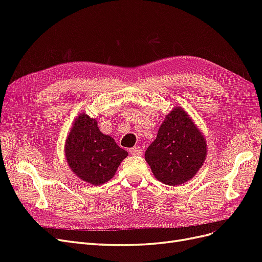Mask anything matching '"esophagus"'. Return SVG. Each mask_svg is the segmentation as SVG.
Here are the masks:
<instances>
[{"mask_svg": "<svg viewBox=\"0 0 262 262\" xmlns=\"http://www.w3.org/2000/svg\"><path fill=\"white\" fill-rule=\"evenodd\" d=\"M129 152L132 155H142V153H143V149H142V147H140V146H134L129 149Z\"/></svg>", "mask_w": 262, "mask_h": 262, "instance_id": "34e87169", "label": "esophagus"}]
</instances>
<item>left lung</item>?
<instances>
[{
    "label": "left lung",
    "mask_w": 262,
    "mask_h": 262,
    "mask_svg": "<svg viewBox=\"0 0 262 262\" xmlns=\"http://www.w3.org/2000/svg\"><path fill=\"white\" fill-rule=\"evenodd\" d=\"M205 156L207 144L202 133L178 107L165 118L155 141L146 149L145 161L157 180L177 186L195 175Z\"/></svg>",
    "instance_id": "obj_1"
}]
</instances>
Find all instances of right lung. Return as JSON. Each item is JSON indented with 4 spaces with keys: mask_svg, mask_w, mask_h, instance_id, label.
Masks as SVG:
<instances>
[{
    "mask_svg": "<svg viewBox=\"0 0 262 262\" xmlns=\"http://www.w3.org/2000/svg\"><path fill=\"white\" fill-rule=\"evenodd\" d=\"M66 156L77 177L98 186L114 177L128 152L112 137L101 133L95 119L82 114L67 139Z\"/></svg>",
    "mask_w": 262,
    "mask_h": 262,
    "instance_id": "right-lung-1",
    "label": "right lung"
}]
</instances>
